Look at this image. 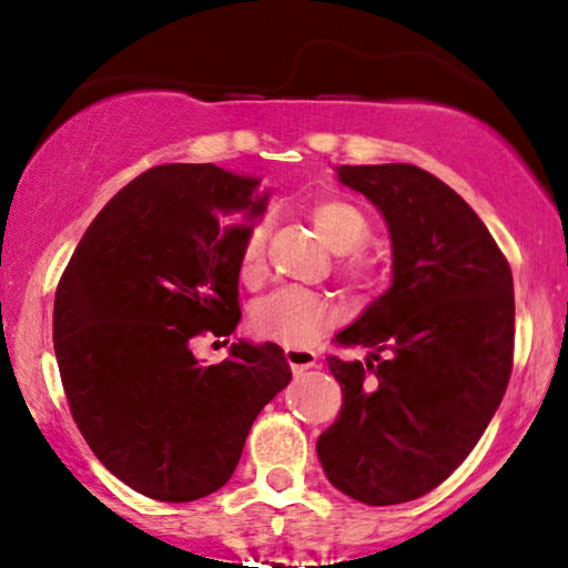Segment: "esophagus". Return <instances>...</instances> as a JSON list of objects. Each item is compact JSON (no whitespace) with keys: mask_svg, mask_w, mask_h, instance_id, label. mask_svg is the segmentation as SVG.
<instances>
[{"mask_svg":"<svg viewBox=\"0 0 568 568\" xmlns=\"http://www.w3.org/2000/svg\"><path fill=\"white\" fill-rule=\"evenodd\" d=\"M284 356L286 362H290V367L294 375H302V372L315 367L317 364V356L313 352H307V348H297V346H286L284 348Z\"/></svg>","mask_w":568,"mask_h":568,"instance_id":"34e87169","label":"esophagus"}]
</instances>
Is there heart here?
Segmentation results:
<instances>
[{
	"label": "heart",
	"mask_w": 568,
	"mask_h": 568,
	"mask_svg": "<svg viewBox=\"0 0 568 568\" xmlns=\"http://www.w3.org/2000/svg\"><path fill=\"white\" fill-rule=\"evenodd\" d=\"M310 220L321 232L325 243L336 253H354L367 245L369 240V220L359 206L348 201H321L310 212ZM263 245H266V224H255L247 232L240 266L245 276H255L263 263ZM344 274L356 286H375L379 284V266L362 255H352L344 263ZM333 321V310L328 302L317 294L300 290V286H284L261 297L253 305L251 323L261 336L274 338L278 344L302 346L325 328Z\"/></svg>",
	"instance_id": "1"
}]
</instances>
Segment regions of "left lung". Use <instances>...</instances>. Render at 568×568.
Listing matches in <instances>:
<instances>
[{
    "instance_id": "8db88e82",
    "label": "left lung",
    "mask_w": 568,
    "mask_h": 568,
    "mask_svg": "<svg viewBox=\"0 0 568 568\" xmlns=\"http://www.w3.org/2000/svg\"><path fill=\"white\" fill-rule=\"evenodd\" d=\"M336 175L383 214L393 284L336 336L369 356H328L344 403L317 457L338 491L387 507L437 488L486 432L511 375L515 284L491 232L439 178L403 162Z\"/></svg>"
}]
</instances>
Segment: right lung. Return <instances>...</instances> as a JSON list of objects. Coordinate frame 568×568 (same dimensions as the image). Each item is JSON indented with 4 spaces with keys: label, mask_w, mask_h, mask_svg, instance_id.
Segmentation results:
<instances>
[{
    "label": "right lung",
    "mask_w": 568,
    "mask_h": 568,
    "mask_svg": "<svg viewBox=\"0 0 568 568\" xmlns=\"http://www.w3.org/2000/svg\"><path fill=\"white\" fill-rule=\"evenodd\" d=\"M261 178L158 165L108 201L53 300V352L77 429L115 478L183 504L227 484L247 432L292 369L282 346L237 341L204 367L201 333L240 323V255L268 193Z\"/></svg>",
    "instance_id": "add662e5"
}]
</instances>
